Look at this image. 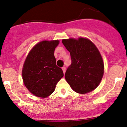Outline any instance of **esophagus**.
Listing matches in <instances>:
<instances>
[{"instance_id":"esophagus-1","label":"esophagus","mask_w":127,"mask_h":127,"mask_svg":"<svg viewBox=\"0 0 127 127\" xmlns=\"http://www.w3.org/2000/svg\"><path fill=\"white\" fill-rule=\"evenodd\" d=\"M65 69H66V68H65V67H62V70H63V71L64 74L65 72Z\"/></svg>"}]
</instances>
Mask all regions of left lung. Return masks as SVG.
Masks as SVG:
<instances>
[{"label":"left lung","mask_w":127,"mask_h":127,"mask_svg":"<svg viewBox=\"0 0 127 127\" xmlns=\"http://www.w3.org/2000/svg\"><path fill=\"white\" fill-rule=\"evenodd\" d=\"M62 43L70 52L72 60L65 73L67 82L79 94L95 90L104 74V63L95 45L84 37L63 39Z\"/></svg>","instance_id":"left-lung-1"}]
</instances>
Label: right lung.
<instances>
[{"label": "right lung", "mask_w": 127, "mask_h": 127, "mask_svg": "<svg viewBox=\"0 0 127 127\" xmlns=\"http://www.w3.org/2000/svg\"><path fill=\"white\" fill-rule=\"evenodd\" d=\"M59 40H43L31 49L23 65L22 76L26 87L33 95L45 98L54 91L63 77L62 69L56 65L55 48Z\"/></svg>", "instance_id": "1"}]
</instances>
